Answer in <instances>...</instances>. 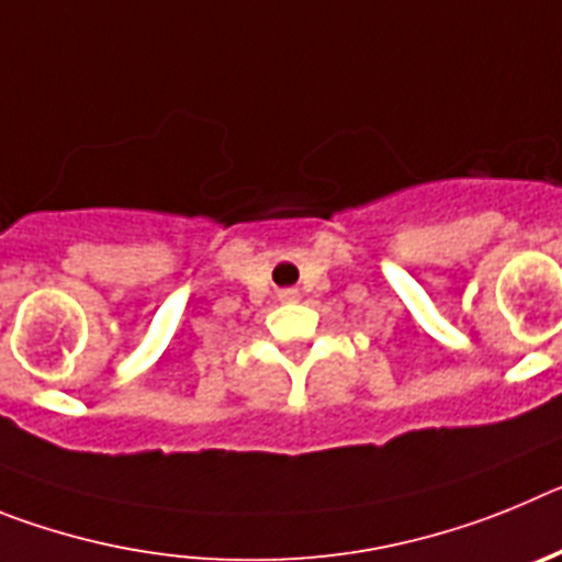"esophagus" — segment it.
I'll return each instance as SVG.
<instances>
[{
    "mask_svg": "<svg viewBox=\"0 0 562 562\" xmlns=\"http://www.w3.org/2000/svg\"><path fill=\"white\" fill-rule=\"evenodd\" d=\"M278 297H281V301H297V290H281Z\"/></svg>",
    "mask_w": 562,
    "mask_h": 562,
    "instance_id": "34e87169",
    "label": "esophagus"
}]
</instances>
